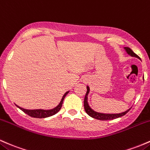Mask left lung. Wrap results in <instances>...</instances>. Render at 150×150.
Wrapping results in <instances>:
<instances>
[{
    "mask_svg": "<svg viewBox=\"0 0 150 150\" xmlns=\"http://www.w3.org/2000/svg\"><path fill=\"white\" fill-rule=\"evenodd\" d=\"M126 52L128 54L130 55L132 57H137V58H139V56H137L135 53L131 50L130 48L129 47H125ZM89 92V88L88 86H87V91L86 93L85 98H84V101H83V105H84V109H85V111L86 112V113L88 114L89 116H91V117H93V118L97 119V120H113V119H116L117 117H122V116L125 115L127 112L129 111L130 109L129 110H126L125 112H121V113L119 114H104V113H100V112H97L93 111L90 107L88 105V103H87V96H88V93Z\"/></svg>",
    "mask_w": 150,
    "mask_h": 150,
    "instance_id": "1",
    "label": "left lung"
}]
</instances>
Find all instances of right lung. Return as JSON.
Wrapping results in <instances>:
<instances>
[{
    "instance_id": "right-lung-1",
    "label": "right lung",
    "mask_w": 150,
    "mask_h": 150,
    "mask_svg": "<svg viewBox=\"0 0 150 150\" xmlns=\"http://www.w3.org/2000/svg\"><path fill=\"white\" fill-rule=\"evenodd\" d=\"M68 93H69V91H67V93L63 96L60 103L59 104V105H57L56 108L52 109V110H41V109H39V110H27V109H24V108H23L18 106L17 105H16L21 110H23L25 113H26L27 115L31 116V117H37V118H45V117H50V116L54 115V114H56L57 112H58L59 111V110L61 109V108H62V103H63L64 99L65 96H66L67 94Z\"/></svg>"
}]
</instances>
